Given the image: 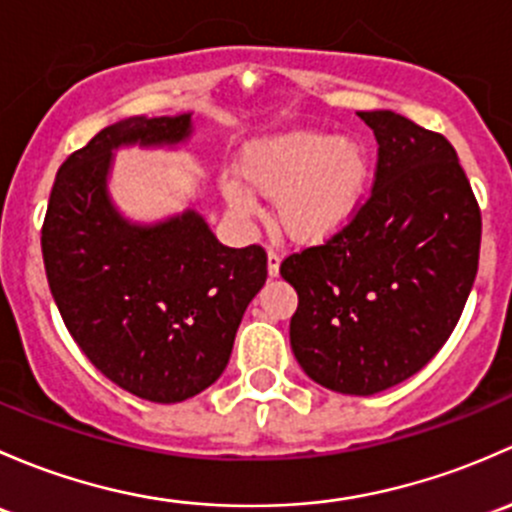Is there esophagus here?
Listing matches in <instances>:
<instances>
[{
    "label": "esophagus",
    "mask_w": 512,
    "mask_h": 512,
    "mask_svg": "<svg viewBox=\"0 0 512 512\" xmlns=\"http://www.w3.org/2000/svg\"><path fill=\"white\" fill-rule=\"evenodd\" d=\"M281 271V254L276 249H268V276L276 278Z\"/></svg>",
    "instance_id": "esophagus-1"
}]
</instances>
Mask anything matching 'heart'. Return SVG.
<instances>
[{
  "label": "heart",
  "mask_w": 512,
  "mask_h": 512,
  "mask_svg": "<svg viewBox=\"0 0 512 512\" xmlns=\"http://www.w3.org/2000/svg\"><path fill=\"white\" fill-rule=\"evenodd\" d=\"M370 175L365 142L318 130H288L249 142L241 152V176L256 192L276 197L278 224L298 241H323L345 229L360 209ZM243 180L226 175L221 189L236 212L251 214L254 194Z\"/></svg>",
  "instance_id": "b5f03b06"
}]
</instances>
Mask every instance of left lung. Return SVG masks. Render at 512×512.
Masks as SVG:
<instances>
[{
	"label": "left lung",
	"instance_id": "left-lung-1",
	"mask_svg": "<svg viewBox=\"0 0 512 512\" xmlns=\"http://www.w3.org/2000/svg\"><path fill=\"white\" fill-rule=\"evenodd\" d=\"M377 138L370 199L323 246L281 263L298 293L291 347L313 382L367 397L444 347L478 271L481 209L451 142L392 110L357 113Z\"/></svg>",
	"mask_w": 512,
	"mask_h": 512
}]
</instances>
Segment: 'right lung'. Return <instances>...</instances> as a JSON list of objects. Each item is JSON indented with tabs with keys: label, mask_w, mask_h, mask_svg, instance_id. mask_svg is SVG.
<instances>
[{
	"label": "right lung",
	"mask_w": 512,
	"mask_h": 512,
	"mask_svg": "<svg viewBox=\"0 0 512 512\" xmlns=\"http://www.w3.org/2000/svg\"><path fill=\"white\" fill-rule=\"evenodd\" d=\"M192 113L125 118L61 165L41 251L68 333L110 382L147 402L175 404L226 370L246 308L266 283L261 246L219 244L197 207L140 224L108 189L115 150L177 147Z\"/></svg>",
	"instance_id": "add662e5"
}]
</instances>
